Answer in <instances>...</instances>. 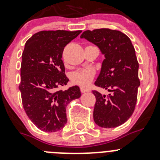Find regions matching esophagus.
<instances>
[{
	"label": "esophagus",
	"mask_w": 160,
	"mask_h": 160,
	"mask_svg": "<svg viewBox=\"0 0 160 160\" xmlns=\"http://www.w3.org/2000/svg\"><path fill=\"white\" fill-rule=\"evenodd\" d=\"M80 90H81L82 93H86V92L90 91V90H89L87 87H86V86H82L81 87H80Z\"/></svg>",
	"instance_id": "34e87169"
}]
</instances>
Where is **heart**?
I'll return each mask as SVG.
<instances>
[{"instance_id":"1","label":"heart","mask_w":160,"mask_h":160,"mask_svg":"<svg viewBox=\"0 0 160 160\" xmlns=\"http://www.w3.org/2000/svg\"><path fill=\"white\" fill-rule=\"evenodd\" d=\"M94 76L92 69H80L73 73L72 81L74 83L86 85L90 82Z\"/></svg>"}]
</instances>
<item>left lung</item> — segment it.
Segmentation results:
<instances>
[{
    "instance_id": "obj_1",
    "label": "left lung",
    "mask_w": 160,
    "mask_h": 160,
    "mask_svg": "<svg viewBox=\"0 0 160 160\" xmlns=\"http://www.w3.org/2000/svg\"><path fill=\"white\" fill-rule=\"evenodd\" d=\"M81 38L94 43L105 55L94 85L109 93L92 91L96 98L94 122L102 128H116L129 119L137 104L140 79L134 47L125 34L109 28L85 31Z\"/></svg>"
}]
</instances>
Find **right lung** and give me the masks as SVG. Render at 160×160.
I'll return each mask as SVG.
<instances>
[{"label":"right lung","instance_id":"right-lung-1","mask_svg":"<svg viewBox=\"0 0 160 160\" xmlns=\"http://www.w3.org/2000/svg\"><path fill=\"white\" fill-rule=\"evenodd\" d=\"M82 31H40L28 39L22 54V104L32 123L47 132L59 131L67 124V105L81 96L78 86L63 91L67 85L62 60L64 48Z\"/></svg>","mask_w":160,"mask_h":160}]
</instances>
